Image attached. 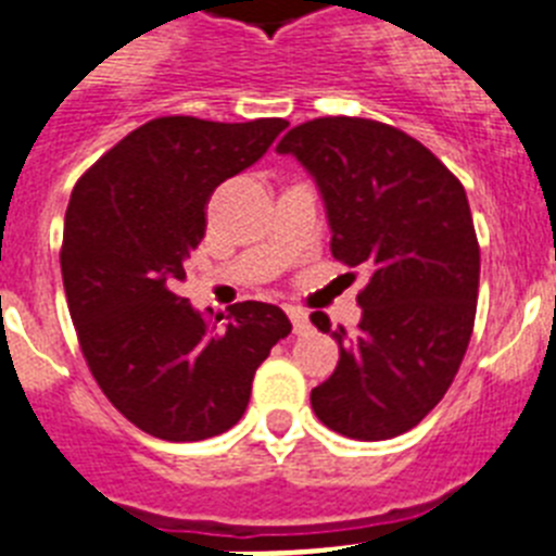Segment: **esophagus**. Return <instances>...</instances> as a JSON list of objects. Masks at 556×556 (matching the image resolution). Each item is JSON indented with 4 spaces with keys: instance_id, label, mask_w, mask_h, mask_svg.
Segmentation results:
<instances>
[{
    "instance_id": "obj_1",
    "label": "esophagus",
    "mask_w": 556,
    "mask_h": 556,
    "mask_svg": "<svg viewBox=\"0 0 556 556\" xmlns=\"http://www.w3.org/2000/svg\"><path fill=\"white\" fill-rule=\"evenodd\" d=\"M287 314H289V320H292L294 333L308 331V314L303 312V308H298V306H287Z\"/></svg>"
}]
</instances>
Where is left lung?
<instances>
[{"label":"left lung","instance_id":"left-lung-1","mask_svg":"<svg viewBox=\"0 0 556 556\" xmlns=\"http://www.w3.org/2000/svg\"><path fill=\"white\" fill-rule=\"evenodd\" d=\"M278 152L317 180L333 258L370 273L356 331H331L326 314H312L339 342L337 370L312 390L314 415L365 443L404 434L443 401L473 333L479 242L468 194L429 147L384 122H303Z\"/></svg>","mask_w":556,"mask_h":556}]
</instances>
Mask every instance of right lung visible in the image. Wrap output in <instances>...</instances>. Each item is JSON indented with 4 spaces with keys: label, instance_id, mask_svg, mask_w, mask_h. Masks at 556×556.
I'll return each instance as SVG.
<instances>
[{
    "label": "right lung",
    "instance_id": "right-lung-1",
    "mask_svg": "<svg viewBox=\"0 0 556 556\" xmlns=\"http://www.w3.org/2000/svg\"><path fill=\"white\" fill-rule=\"evenodd\" d=\"M287 125L161 116L72 191L61 273L80 351L108 401L159 440L194 443L239 424L255 370L292 331L273 303H236L217 328L178 294L214 189L262 159Z\"/></svg>",
    "mask_w": 556,
    "mask_h": 556
}]
</instances>
